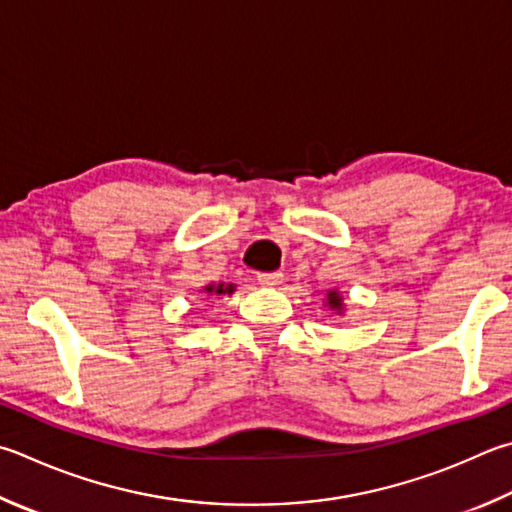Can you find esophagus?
I'll use <instances>...</instances> for the list:
<instances>
[{
	"instance_id": "34e87169",
	"label": "esophagus",
	"mask_w": 512,
	"mask_h": 512,
	"mask_svg": "<svg viewBox=\"0 0 512 512\" xmlns=\"http://www.w3.org/2000/svg\"><path fill=\"white\" fill-rule=\"evenodd\" d=\"M257 280H259V284H264V286H277V284H282L284 275H282L280 271H273V273H259V275H257Z\"/></svg>"
}]
</instances>
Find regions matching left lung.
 <instances>
[{
	"label": "left lung",
	"instance_id": "8db88e82",
	"mask_svg": "<svg viewBox=\"0 0 512 512\" xmlns=\"http://www.w3.org/2000/svg\"><path fill=\"white\" fill-rule=\"evenodd\" d=\"M327 306L331 311L342 313V295L338 291H329L327 293Z\"/></svg>",
	"mask_w": 512,
	"mask_h": 512
}]
</instances>
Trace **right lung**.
<instances>
[{
	"instance_id": "add662e5",
	"label": "right lung",
	"mask_w": 512,
	"mask_h": 512,
	"mask_svg": "<svg viewBox=\"0 0 512 512\" xmlns=\"http://www.w3.org/2000/svg\"><path fill=\"white\" fill-rule=\"evenodd\" d=\"M232 291H235V286H232V284H228V286L226 284H210V286H206V293H210V295L212 293H215V295H226L228 293L230 295Z\"/></svg>"
}]
</instances>
